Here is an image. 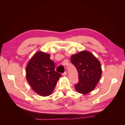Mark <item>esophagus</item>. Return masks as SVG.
Segmentation results:
<instances>
[{
  "mask_svg": "<svg viewBox=\"0 0 125 125\" xmlns=\"http://www.w3.org/2000/svg\"><path fill=\"white\" fill-rule=\"evenodd\" d=\"M67 72L65 71V73H62V75H63V76H66V75H67Z\"/></svg>",
  "mask_w": 125,
  "mask_h": 125,
  "instance_id": "esophagus-1",
  "label": "esophagus"
}]
</instances>
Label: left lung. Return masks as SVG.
I'll return each instance as SVG.
<instances>
[{
    "mask_svg": "<svg viewBox=\"0 0 125 125\" xmlns=\"http://www.w3.org/2000/svg\"><path fill=\"white\" fill-rule=\"evenodd\" d=\"M71 62L76 67L79 83L74 88L77 91L86 94L95 89L102 73L101 63L95 56L88 51H82L72 55Z\"/></svg>",
    "mask_w": 125,
    "mask_h": 125,
    "instance_id": "8db88e82",
    "label": "left lung"
}]
</instances>
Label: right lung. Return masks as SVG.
<instances>
[{
	"label": "right lung",
	"mask_w": 125,
	"mask_h": 125,
	"mask_svg": "<svg viewBox=\"0 0 125 125\" xmlns=\"http://www.w3.org/2000/svg\"><path fill=\"white\" fill-rule=\"evenodd\" d=\"M51 55L37 52L27 63L26 78L32 89L42 96L51 95L61 77L55 70V63L50 59Z\"/></svg>",
	"instance_id": "right-lung-1"
}]
</instances>
